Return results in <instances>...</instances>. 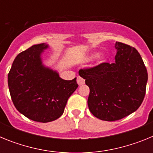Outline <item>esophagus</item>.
I'll return each mask as SVG.
<instances>
[{
    "instance_id": "obj_1",
    "label": "esophagus",
    "mask_w": 153,
    "mask_h": 153,
    "mask_svg": "<svg viewBox=\"0 0 153 153\" xmlns=\"http://www.w3.org/2000/svg\"><path fill=\"white\" fill-rule=\"evenodd\" d=\"M77 83L79 84V86H81V85H83L85 83V79H83L81 76H77Z\"/></svg>"
}]
</instances>
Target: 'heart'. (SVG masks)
<instances>
[{"label":"heart","mask_w":153,"mask_h":153,"mask_svg":"<svg viewBox=\"0 0 153 153\" xmlns=\"http://www.w3.org/2000/svg\"><path fill=\"white\" fill-rule=\"evenodd\" d=\"M98 57V60H99V63H105L106 62L107 60V57L105 54H100L99 55V53L98 52H93L91 54L87 56V60H93V59H95V58Z\"/></svg>","instance_id":"1"}]
</instances>
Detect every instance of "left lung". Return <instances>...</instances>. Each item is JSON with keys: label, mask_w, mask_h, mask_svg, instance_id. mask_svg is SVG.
Instances as JSON below:
<instances>
[{"label": "left lung", "mask_w": 153, "mask_h": 153, "mask_svg": "<svg viewBox=\"0 0 153 153\" xmlns=\"http://www.w3.org/2000/svg\"><path fill=\"white\" fill-rule=\"evenodd\" d=\"M113 63L81 69L79 74L90 88L89 109L97 118L116 121L131 114L145 97L148 74L134 47L117 42Z\"/></svg>", "instance_id": "obj_1"}]
</instances>
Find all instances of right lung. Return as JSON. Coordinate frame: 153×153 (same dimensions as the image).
<instances>
[{
	"instance_id": "obj_1",
	"label": "right lung",
	"mask_w": 153,
	"mask_h": 153,
	"mask_svg": "<svg viewBox=\"0 0 153 153\" xmlns=\"http://www.w3.org/2000/svg\"><path fill=\"white\" fill-rule=\"evenodd\" d=\"M49 46L33 45L20 53L8 74L11 100L28 119L48 123L61 117L69 97L76 90V78L65 80L42 63L41 53Z\"/></svg>"
}]
</instances>
